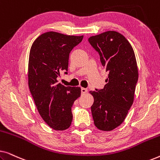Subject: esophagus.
<instances>
[{"instance_id":"34e87169","label":"esophagus","mask_w":160,"mask_h":160,"mask_svg":"<svg viewBox=\"0 0 160 160\" xmlns=\"http://www.w3.org/2000/svg\"><path fill=\"white\" fill-rule=\"evenodd\" d=\"M81 92H82V94H85L87 92V89L85 88H82L81 89Z\"/></svg>"}]
</instances>
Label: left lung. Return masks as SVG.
<instances>
[{
	"instance_id": "obj_1",
	"label": "left lung",
	"mask_w": 160,
	"mask_h": 160,
	"mask_svg": "<svg viewBox=\"0 0 160 160\" xmlns=\"http://www.w3.org/2000/svg\"><path fill=\"white\" fill-rule=\"evenodd\" d=\"M98 52L102 66L108 73L102 89L90 91L94 123L102 131H111L124 122L132 106L138 71L133 49L119 32L107 31L88 39Z\"/></svg>"
}]
</instances>
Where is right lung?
Masks as SVG:
<instances>
[{"label":"right lung","instance_id":"add662e5","mask_svg":"<svg viewBox=\"0 0 160 160\" xmlns=\"http://www.w3.org/2000/svg\"><path fill=\"white\" fill-rule=\"evenodd\" d=\"M83 36L56 32L41 34L32 44L28 62V85L39 114L50 128L65 130L71 126V108L81 95L80 87L58 82L60 73H68L69 54Z\"/></svg>","mask_w":160,"mask_h":160}]
</instances>
